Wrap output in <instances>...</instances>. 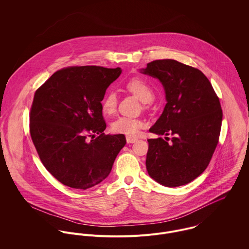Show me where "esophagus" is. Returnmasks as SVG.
Returning <instances> with one entry per match:
<instances>
[{
    "instance_id": "1",
    "label": "esophagus",
    "mask_w": 249,
    "mask_h": 249,
    "mask_svg": "<svg viewBox=\"0 0 249 249\" xmlns=\"http://www.w3.org/2000/svg\"><path fill=\"white\" fill-rule=\"evenodd\" d=\"M138 139L135 137H131V136H126V142L127 143H131V142H135Z\"/></svg>"
}]
</instances>
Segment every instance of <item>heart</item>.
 <instances>
[{"instance_id": "1", "label": "heart", "mask_w": 249, "mask_h": 249, "mask_svg": "<svg viewBox=\"0 0 249 249\" xmlns=\"http://www.w3.org/2000/svg\"><path fill=\"white\" fill-rule=\"evenodd\" d=\"M126 88L135 95L142 103H150L153 99L151 88L140 78H132L126 83ZM117 107V97L114 92H107L102 101V109L106 114H112ZM143 126L140 119L128 117H119L111 124V129L116 133L135 136Z\"/></svg>"}]
</instances>
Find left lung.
I'll use <instances>...</instances> for the list:
<instances>
[{"instance_id":"left-lung-1","label":"left lung","mask_w":249,"mask_h":249,"mask_svg":"<svg viewBox=\"0 0 249 249\" xmlns=\"http://www.w3.org/2000/svg\"><path fill=\"white\" fill-rule=\"evenodd\" d=\"M141 72L159 79L167 101L149 128L165 135L166 140H147V173L166 187L188 184L205 171L218 142L222 121L219 100L202 71L177 60H154ZM168 135L174 136L171 142Z\"/></svg>"}]
</instances>
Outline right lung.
I'll return each instance as SVG.
<instances>
[{"label":"right lung","instance_id":"add662e5","mask_svg":"<svg viewBox=\"0 0 249 249\" xmlns=\"http://www.w3.org/2000/svg\"><path fill=\"white\" fill-rule=\"evenodd\" d=\"M121 72V68L69 67L55 71L36 90L31 136L45 168L63 185L81 190L98 185L124 146V134L104 133L102 109L108 86Z\"/></svg>","mask_w":249,"mask_h":249}]
</instances>
